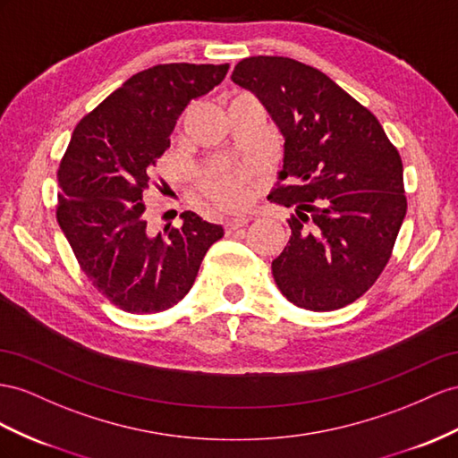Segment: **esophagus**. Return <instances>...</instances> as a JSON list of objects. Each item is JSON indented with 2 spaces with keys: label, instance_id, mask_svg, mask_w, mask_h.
I'll use <instances>...</instances> for the list:
<instances>
[{
  "label": "esophagus",
  "instance_id": "esophagus-1",
  "mask_svg": "<svg viewBox=\"0 0 458 458\" xmlns=\"http://www.w3.org/2000/svg\"><path fill=\"white\" fill-rule=\"evenodd\" d=\"M248 222H250V218H248V216L232 218V220H228V222H226L225 228H226V232H228V233H232V232H236V230L243 228V226H248Z\"/></svg>",
  "mask_w": 458,
  "mask_h": 458
}]
</instances>
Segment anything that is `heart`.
Instances as JSON below:
<instances>
[{
    "label": "heart",
    "instance_id": "heart-1",
    "mask_svg": "<svg viewBox=\"0 0 458 458\" xmlns=\"http://www.w3.org/2000/svg\"><path fill=\"white\" fill-rule=\"evenodd\" d=\"M207 191L226 208H240L250 199V187L243 172H220L207 180Z\"/></svg>",
    "mask_w": 458,
    "mask_h": 458
}]
</instances>
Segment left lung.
I'll return each instance as SVG.
<instances>
[{
	"instance_id": "1",
	"label": "left lung",
	"mask_w": 458,
	"mask_h": 458,
	"mask_svg": "<svg viewBox=\"0 0 458 458\" xmlns=\"http://www.w3.org/2000/svg\"><path fill=\"white\" fill-rule=\"evenodd\" d=\"M232 81L261 100L284 137V183L268 199L296 215L273 261L275 283L298 308L341 310L391 259L406 216L401 155L377 117L311 65L245 57Z\"/></svg>"
}]
</instances>
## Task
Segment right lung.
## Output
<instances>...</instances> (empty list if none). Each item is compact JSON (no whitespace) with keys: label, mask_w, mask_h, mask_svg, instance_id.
Returning <instances> with one entry per match:
<instances>
[{"label":"right lung","mask_w":458,"mask_h":458,"mask_svg":"<svg viewBox=\"0 0 458 458\" xmlns=\"http://www.w3.org/2000/svg\"><path fill=\"white\" fill-rule=\"evenodd\" d=\"M228 64H164L114 90L75 127L57 170L60 228L83 273L129 313H158L191 290L225 228L185 210L180 228L152 233L143 195L187 104L207 95Z\"/></svg>","instance_id":"right-lung-1"}]
</instances>
